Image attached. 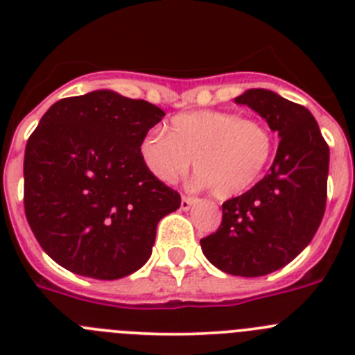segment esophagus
<instances>
[{
	"label": "esophagus",
	"mask_w": 355,
	"mask_h": 355,
	"mask_svg": "<svg viewBox=\"0 0 355 355\" xmlns=\"http://www.w3.org/2000/svg\"><path fill=\"white\" fill-rule=\"evenodd\" d=\"M196 200H197L196 197H192V196H183L181 197V209H190Z\"/></svg>",
	"instance_id": "esophagus-1"
}]
</instances>
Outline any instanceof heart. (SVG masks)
<instances>
[{"label": "heart", "instance_id": "b5f03b06", "mask_svg": "<svg viewBox=\"0 0 355 355\" xmlns=\"http://www.w3.org/2000/svg\"><path fill=\"white\" fill-rule=\"evenodd\" d=\"M274 150L275 135L265 121L215 110L175 115L167 135L150 131L140 142L144 163L158 180L174 183L193 159L197 181L218 199L247 192Z\"/></svg>", "mask_w": 355, "mask_h": 355}]
</instances>
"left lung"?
<instances>
[{
  "instance_id": "left-lung-1",
  "label": "left lung",
  "mask_w": 355,
  "mask_h": 355,
  "mask_svg": "<svg viewBox=\"0 0 355 355\" xmlns=\"http://www.w3.org/2000/svg\"><path fill=\"white\" fill-rule=\"evenodd\" d=\"M234 101L258 112L281 142L270 172L249 192L225 200L220 225L200 247L225 274L259 277L293 261L318 231L327 202L329 146L306 106L263 89Z\"/></svg>"
}]
</instances>
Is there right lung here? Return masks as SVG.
<instances>
[{
  "instance_id": "1",
  "label": "right lung",
  "mask_w": 355,
  "mask_h": 355,
  "mask_svg": "<svg viewBox=\"0 0 355 355\" xmlns=\"http://www.w3.org/2000/svg\"><path fill=\"white\" fill-rule=\"evenodd\" d=\"M163 115L112 90L65 97L44 114L24 150V213L53 261L105 281L146 265L156 225L181 205L140 155Z\"/></svg>"
}]
</instances>
